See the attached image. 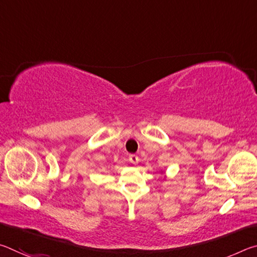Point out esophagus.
<instances>
[{
    "instance_id": "34e87169",
    "label": "esophagus",
    "mask_w": 257,
    "mask_h": 257,
    "mask_svg": "<svg viewBox=\"0 0 257 257\" xmlns=\"http://www.w3.org/2000/svg\"><path fill=\"white\" fill-rule=\"evenodd\" d=\"M129 161H130V163H133V164H137V163L139 162V158H138L137 155L132 154V155H129Z\"/></svg>"
}]
</instances>
